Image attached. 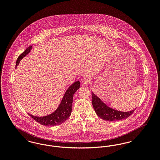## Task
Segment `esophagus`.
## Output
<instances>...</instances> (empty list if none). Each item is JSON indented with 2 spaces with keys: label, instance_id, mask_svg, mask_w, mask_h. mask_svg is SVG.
<instances>
[{
  "label": "esophagus",
  "instance_id": "34e87169",
  "mask_svg": "<svg viewBox=\"0 0 160 160\" xmlns=\"http://www.w3.org/2000/svg\"><path fill=\"white\" fill-rule=\"evenodd\" d=\"M89 81H90V78H89V77H84V78H82V85L86 84L88 82H89Z\"/></svg>",
  "mask_w": 160,
  "mask_h": 160
}]
</instances>
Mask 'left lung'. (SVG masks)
<instances>
[{"mask_svg":"<svg viewBox=\"0 0 160 160\" xmlns=\"http://www.w3.org/2000/svg\"><path fill=\"white\" fill-rule=\"evenodd\" d=\"M92 106L97 114L100 118L108 121H119L128 118L135 110L123 112L110 108L105 104L99 98L92 92Z\"/></svg>","mask_w":160,"mask_h":160,"instance_id":"obj_1","label":"left lung"}]
</instances>
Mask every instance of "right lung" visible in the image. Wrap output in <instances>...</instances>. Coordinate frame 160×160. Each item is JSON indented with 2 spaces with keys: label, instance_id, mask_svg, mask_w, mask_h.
Masks as SVG:
<instances>
[{
  "label": "right lung",
  "instance_id": "1",
  "mask_svg": "<svg viewBox=\"0 0 160 160\" xmlns=\"http://www.w3.org/2000/svg\"><path fill=\"white\" fill-rule=\"evenodd\" d=\"M31 49L32 46L28 47L26 50L18 57L16 62V67L18 65L20 61L25 56H26V54H28L31 52ZM79 81H77L72 84H71L65 92L59 107L53 113L44 117H38L32 116L31 114H28L35 121L45 126H54L60 125L63 122H65L71 114L73 95L75 92L79 89Z\"/></svg>",
  "mask_w": 160,
  "mask_h": 160
}]
</instances>
